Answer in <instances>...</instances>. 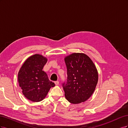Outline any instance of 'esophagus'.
I'll use <instances>...</instances> for the list:
<instances>
[{
    "instance_id": "1",
    "label": "esophagus",
    "mask_w": 128,
    "mask_h": 128,
    "mask_svg": "<svg viewBox=\"0 0 128 128\" xmlns=\"http://www.w3.org/2000/svg\"><path fill=\"white\" fill-rule=\"evenodd\" d=\"M54 83L56 86H58V85H59V81H56V82H54Z\"/></svg>"
}]
</instances>
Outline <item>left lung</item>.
Returning a JSON list of instances; mask_svg holds the SVG:
<instances>
[{
    "label": "left lung",
    "instance_id": "8db88e82",
    "mask_svg": "<svg viewBox=\"0 0 128 128\" xmlns=\"http://www.w3.org/2000/svg\"><path fill=\"white\" fill-rule=\"evenodd\" d=\"M67 69V83L63 84L65 97L73 104L84 102L96 89L98 73L90 58L82 53H73L64 57Z\"/></svg>",
    "mask_w": 128,
    "mask_h": 128
}]
</instances>
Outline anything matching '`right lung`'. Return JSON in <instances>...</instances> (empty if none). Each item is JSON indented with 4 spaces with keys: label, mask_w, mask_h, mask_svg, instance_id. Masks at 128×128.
Returning <instances> with one entry per match:
<instances>
[{
    "label": "right lung",
    "mask_w": 128,
    "mask_h": 128,
    "mask_svg": "<svg viewBox=\"0 0 128 128\" xmlns=\"http://www.w3.org/2000/svg\"><path fill=\"white\" fill-rule=\"evenodd\" d=\"M47 61V58L36 54L29 57L18 71L19 86L23 94L30 101H42L47 96L50 89L55 86L42 70Z\"/></svg>",
    "instance_id": "right-lung-1"
}]
</instances>
